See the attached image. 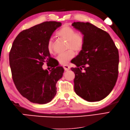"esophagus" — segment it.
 I'll list each match as a JSON object with an SVG mask.
<instances>
[{
    "label": "esophagus",
    "mask_w": 130,
    "mask_h": 130,
    "mask_svg": "<svg viewBox=\"0 0 130 130\" xmlns=\"http://www.w3.org/2000/svg\"><path fill=\"white\" fill-rule=\"evenodd\" d=\"M63 69H64V70H65V71H68V70H69L70 69V66L68 65H63Z\"/></svg>",
    "instance_id": "esophagus-1"
}]
</instances>
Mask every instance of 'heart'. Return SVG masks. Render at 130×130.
Returning a JSON list of instances; mask_svg holds the SVG:
<instances>
[{
    "label": "heart",
    "instance_id": "1",
    "mask_svg": "<svg viewBox=\"0 0 130 130\" xmlns=\"http://www.w3.org/2000/svg\"><path fill=\"white\" fill-rule=\"evenodd\" d=\"M57 35L67 41V49L65 52L60 54L56 57V60L61 65H66L75 56V51L76 53L80 52L84 47V37L80 33L75 32L72 27L65 24L57 32ZM47 48L50 54L54 52V42L52 38H50Z\"/></svg>",
    "mask_w": 130,
    "mask_h": 130
}]
</instances>
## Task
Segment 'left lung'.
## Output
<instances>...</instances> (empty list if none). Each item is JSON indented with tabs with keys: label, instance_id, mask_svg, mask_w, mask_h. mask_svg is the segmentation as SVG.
Masks as SVG:
<instances>
[{
	"label": "left lung",
	"instance_id": "left-lung-1",
	"mask_svg": "<svg viewBox=\"0 0 130 130\" xmlns=\"http://www.w3.org/2000/svg\"><path fill=\"white\" fill-rule=\"evenodd\" d=\"M74 28L83 35L84 47L73 63L74 90L88 102L106 98L116 83L119 54L110 35L90 23L74 22ZM85 70L82 71V69Z\"/></svg>",
	"mask_w": 130,
	"mask_h": 130
}]
</instances>
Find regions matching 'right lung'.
<instances>
[{"label":"right lung","mask_w":130,"mask_h":130,"mask_svg":"<svg viewBox=\"0 0 130 130\" xmlns=\"http://www.w3.org/2000/svg\"><path fill=\"white\" fill-rule=\"evenodd\" d=\"M61 25L56 21L45 22L24 29L16 37L10 49L9 65L14 83L21 94L32 103H48L56 94V83L64 70L50 62L53 58L47 44ZM45 62L53 68L50 73L42 69Z\"/></svg>","instance_id":"right-lung-1"}]
</instances>
